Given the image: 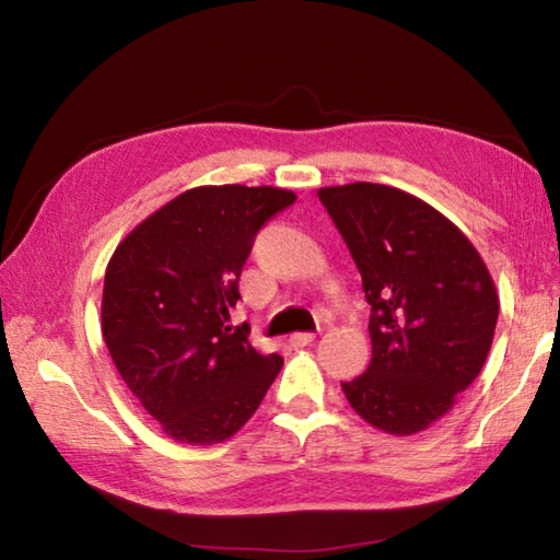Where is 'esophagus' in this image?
I'll use <instances>...</instances> for the list:
<instances>
[{
	"mask_svg": "<svg viewBox=\"0 0 560 560\" xmlns=\"http://www.w3.org/2000/svg\"><path fill=\"white\" fill-rule=\"evenodd\" d=\"M314 340H316V334H293V336H289V346L303 348V346L314 343Z\"/></svg>",
	"mask_w": 560,
	"mask_h": 560,
	"instance_id": "1",
	"label": "esophagus"
}]
</instances>
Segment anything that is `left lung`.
Listing matches in <instances>:
<instances>
[{
    "mask_svg": "<svg viewBox=\"0 0 560 560\" xmlns=\"http://www.w3.org/2000/svg\"><path fill=\"white\" fill-rule=\"evenodd\" d=\"M371 303V365L340 383L375 430H428L477 381L494 340L499 293L457 224L405 189L320 187Z\"/></svg>",
    "mask_w": 560,
    "mask_h": 560,
    "instance_id": "obj_1",
    "label": "left lung"
}]
</instances>
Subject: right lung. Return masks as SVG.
Returning <instances> with one entry per match:
<instances>
[{"label": "right lung", "mask_w": 560, "mask_h": 560, "mask_svg": "<svg viewBox=\"0 0 560 560\" xmlns=\"http://www.w3.org/2000/svg\"><path fill=\"white\" fill-rule=\"evenodd\" d=\"M291 189L202 185L145 217L106 269L101 330L122 383L170 440L217 444L240 432L279 375L246 328L226 326L259 226Z\"/></svg>", "instance_id": "obj_1"}]
</instances>
